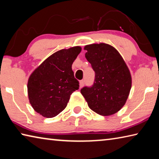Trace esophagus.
<instances>
[{"label":"esophagus","mask_w":159,"mask_h":159,"mask_svg":"<svg viewBox=\"0 0 159 159\" xmlns=\"http://www.w3.org/2000/svg\"><path fill=\"white\" fill-rule=\"evenodd\" d=\"M84 84H85V81L83 80H80V81L79 82V85H80V88H81L83 85H84Z\"/></svg>","instance_id":"34e87169"}]
</instances>
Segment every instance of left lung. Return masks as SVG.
I'll return each instance as SVG.
<instances>
[{
    "label": "left lung",
    "mask_w": 159,
    "mask_h": 159,
    "mask_svg": "<svg viewBox=\"0 0 159 159\" xmlns=\"http://www.w3.org/2000/svg\"><path fill=\"white\" fill-rule=\"evenodd\" d=\"M84 50L95 77L93 85L83 88L80 93L93 111L104 116L114 114L124 106L131 89L128 67L117 50L109 44L88 45Z\"/></svg>",
    "instance_id": "8db88e82"
}]
</instances>
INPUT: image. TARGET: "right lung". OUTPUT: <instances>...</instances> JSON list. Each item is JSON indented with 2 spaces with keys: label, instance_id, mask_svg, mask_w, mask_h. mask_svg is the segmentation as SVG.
<instances>
[{
  "label": "right lung",
  "instance_id": "right-lung-1",
  "mask_svg": "<svg viewBox=\"0 0 159 159\" xmlns=\"http://www.w3.org/2000/svg\"><path fill=\"white\" fill-rule=\"evenodd\" d=\"M81 51L80 46L52 54L34 70L28 80L29 102L37 113L52 118L66 108L70 96L79 88L72 64Z\"/></svg>",
  "mask_w": 159,
  "mask_h": 159
}]
</instances>
